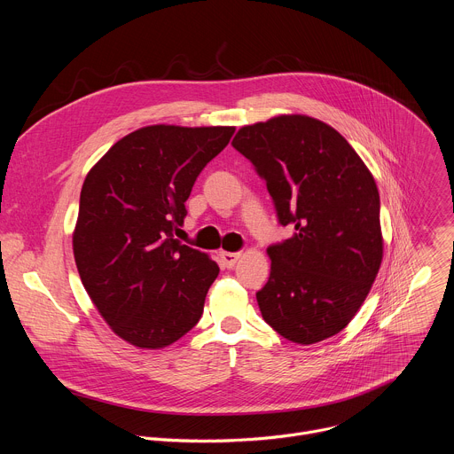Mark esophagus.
I'll use <instances>...</instances> for the list:
<instances>
[{
    "label": "esophagus",
    "instance_id": "esophagus-1",
    "mask_svg": "<svg viewBox=\"0 0 454 454\" xmlns=\"http://www.w3.org/2000/svg\"><path fill=\"white\" fill-rule=\"evenodd\" d=\"M240 258V253H231V251H221V262L226 268H233L237 261Z\"/></svg>",
    "mask_w": 454,
    "mask_h": 454
}]
</instances>
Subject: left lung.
Segmentation results:
<instances>
[{"instance_id":"1","label":"left lung","mask_w":454,"mask_h":454,"mask_svg":"<svg viewBox=\"0 0 454 454\" xmlns=\"http://www.w3.org/2000/svg\"><path fill=\"white\" fill-rule=\"evenodd\" d=\"M231 145L266 179L280 224L294 230L268 247L271 275L256 293L262 317L298 345L341 333L382 262L372 172L334 127L305 114L240 127Z\"/></svg>"}]
</instances>
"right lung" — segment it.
I'll use <instances>...</instances> for the list:
<instances>
[{
    "label": "right lung",
    "instance_id": "add662e5",
    "mask_svg": "<svg viewBox=\"0 0 454 454\" xmlns=\"http://www.w3.org/2000/svg\"><path fill=\"white\" fill-rule=\"evenodd\" d=\"M233 133L228 125H147L118 140L88 172L75 264L97 310L123 341L165 348L200 321L219 266L174 233L193 183Z\"/></svg>",
    "mask_w": 454,
    "mask_h": 454
}]
</instances>
